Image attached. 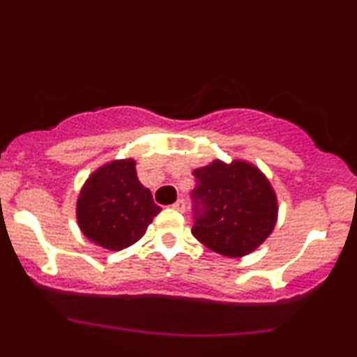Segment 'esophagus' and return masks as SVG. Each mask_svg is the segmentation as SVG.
I'll return each mask as SVG.
<instances>
[{
	"instance_id": "esophagus-1",
	"label": "esophagus",
	"mask_w": 357,
	"mask_h": 357,
	"mask_svg": "<svg viewBox=\"0 0 357 357\" xmlns=\"http://www.w3.org/2000/svg\"><path fill=\"white\" fill-rule=\"evenodd\" d=\"M173 210L179 211V213H184V210H186V203H184V199H178V202L173 204Z\"/></svg>"
}]
</instances>
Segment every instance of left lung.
<instances>
[{
    "instance_id": "left-lung-1",
    "label": "left lung",
    "mask_w": 357,
    "mask_h": 357,
    "mask_svg": "<svg viewBox=\"0 0 357 357\" xmlns=\"http://www.w3.org/2000/svg\"><path fill=\"white\" fill-rule=\"evenodd\" d=\"M202 204L191 233L220 255L240 258L255 252L273 231L278 218L277 192L253 162L213 159L192 169Z\"/></svg>"
}]
</instances>
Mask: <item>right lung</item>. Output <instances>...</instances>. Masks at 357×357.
Here are the masks:
<instances>
[{
  "mask_svg": "<svg viewBox=\"0 0 357 357\" xmlns=\"http://www.w3.org/2000/svg\"><path fill=\"white\" fill-rule=\"evenodd\" d=\"M161 208L137 178L132 158L112 159L85 179L75 216L84 236L99 247L119 252L134 245Z\"/></svg>",
  "mask_w": 357,
  "mask_h": 357,
  "instance_id": "add662e5",
  "label": "right lung"
}]
</instances>
